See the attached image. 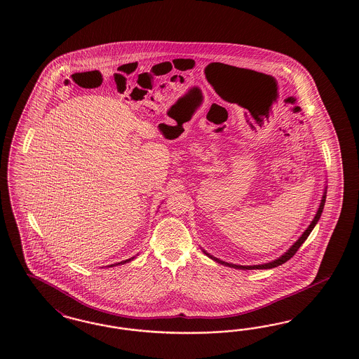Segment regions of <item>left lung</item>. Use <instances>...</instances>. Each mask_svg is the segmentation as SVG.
Returning a JSON list of instances; mask_svg holds the SVG:
<instances>
[{
    "instance_id": "8db88e82",
    "label": "left lung",
    "mask_w": 359,
    "mask_h": 359,
    "mask_svg": "<svg viewBox=\"0 0 359 359\" xmlns=\"http://www.w3.org/2000/svg\"><path fill=\"white\" fill-rule=\"evenodd\" d=\"M325 201H326V188H325V192H323V196H322L321 204H320V208L317 210V213H316V216H314V219H313V222L310 223L309 226L306 228V231L302 233V236L297 240L296 243L292 245V247L289 248L286 252H285L284 255L281 256V257H278L277 260L272 261V262H266V264H261V265H236V264H229V262H225V261L219 260V259H216V257H213L212 255L210 253H207L205 250H204V253L212 259L213 261H216V262H219V264H223L225 266H229V268H235V269H243V271H252V269H272V268H276V266H278V265H283L284 262H286L287 260H290L294 255H296L297 250L299 249V247L305 243V240L309 237L310 232L313 231V228L316 226V224L318 223V220H320V217H321L322 210H323V205H325Z\"/></svg>"
}]
</instances>
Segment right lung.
<instances>
[{
	"mask_svg": "<svg viewBox=\"0 0 359 359\" xmlns=\"http://www.w3.org/2000/svg\"><path fill=\"white\" fill-rule=\"evenodd\" d=\"M134 260V257H131V259H128V260L121 261V262H118V264H112L110 266H114V265H119V264H126V262H130V261Z\"/></svg>",
	"mask_w": 359,
	"mask_h": 359,
	"instance_id": "1",
	"label": "right lung"
}]
</instances>
